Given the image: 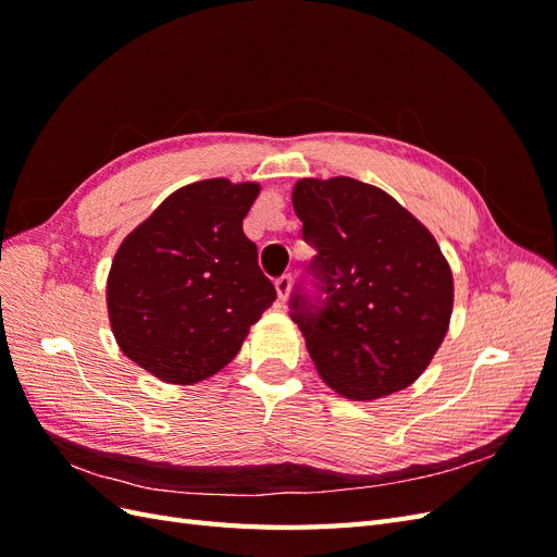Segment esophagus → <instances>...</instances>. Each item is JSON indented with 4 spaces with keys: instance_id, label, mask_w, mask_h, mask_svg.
I'll use <instances>...</instances> for the list:
<instances>
[{
    "instance_id": "34e87169",
    "label": "esophagus",
    "mask_w": 557,
    "mask_h": 557,
    "mask_svg": "<svg viewBox=\"0 0 557 557\" xmlns=\"http://www.w3.org/2000/svg\"><path fill=\"white\" fill-rule=\"evenodd\" d=\"M276 293H278V301H285L290 297V288H293V278L285 274V276H281V278H276Z\"/></svg>"
}]
</instances>
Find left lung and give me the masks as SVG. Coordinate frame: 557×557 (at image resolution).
I'll list each match as a JSON object with an SVG mask.
<instances>
[{
	"label": "left lung",
	"instance_id": "obj_1",
	"mask_svg": "<svg viewBox=\"0 0 557 557\" xmlns=\"http://www.w3.org/2000/svg\"><path fill=\"white\" fill-rule=\"evenodd\" d=\"M293 207L327 293L323 309L293 297L320 379L350 401L416 383L453 313V272L432 232L376 185L348 176L299 178Z\"/></svg>",
	"mask_w": 557,
	"mask_h": 557
}]
</instances>
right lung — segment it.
<instances>
[{
    "label": "right lung",
    "instance_id": "obj_1",
    "mask_svg": "<svg viewBox=\"0 0 557 557\" xmlns=\"http://www.w3.org/2000/svg\"><path fill=\"white\" fill-rule=\"evenodd\" d=\"M260 183L183 185L117 246L107 278L115 344L162 383L193 385L221 372L276 288L258 267L244 218Z\"/></svg>",
    "mask_w": 557,
    "mask_h": 557
}]
</instances>
